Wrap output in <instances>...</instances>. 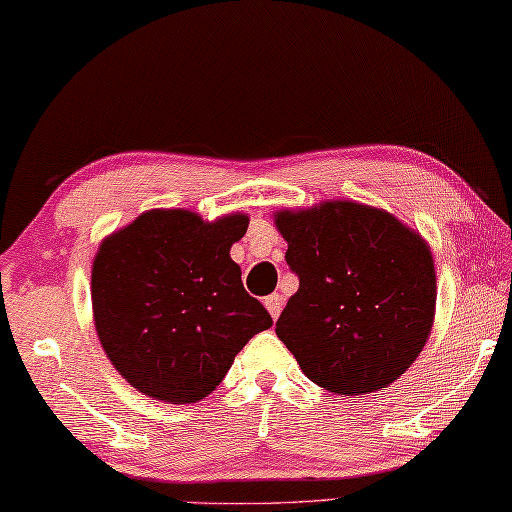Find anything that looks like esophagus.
Wrapping results in <instances>:
<instances>
[{
	"label": "esophagus",
	"mask_w": 512,
	"mask_h": 512,
	"mask_svg": "<svg viewBox=\"0 0 512 512\" xmlns=\"http://www.w3.org/2000/svg\"><path fill=\"white\" fill-rule=\"evenodd\" d=\"M265 307L269 311V316L276 320L280 316V309H283V298H280L278 294H271L265 298Z\"/></svg>",
	"instance_id": "34e87169"
}]
</instances>
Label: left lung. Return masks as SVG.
<instances>
[{
  "label": "left lung",
  "mask_w": 512,
  "mask_h": 512,
  "mask_svg": "<svg viewBox=\"0 0 512 512\" xmlns=\"http://www.w3.org/2000/svg\"><path fill=\"white\" fill-rule=\"evenodd\" d=\"M300 285L276 336L302 373L338 395L389 387L420 356L435 318V265L393 214L325 201L274 214Z\"/></svg>",
  "instance_id": "obj_1"
}]
</instances>
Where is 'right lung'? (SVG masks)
<instances>
[{
  "mask_svg": "<svg viewBox=\"0 0 512 512\" xmlns=\"http://www.w3.org/2000/svg\"><path fill=\"white\" fill-rule=\"evenodd\" d=\"M247 225L238 212L210 223L190 210H150L101 243L90 283L97 336L139 393L203 400L236 353L271 327L229 256Z\"/></svg>",
  "mask_w": 512,
  "mask_h": 512,
  "instance_id": "1",
  "label": "right lung"
}]
</instances>
